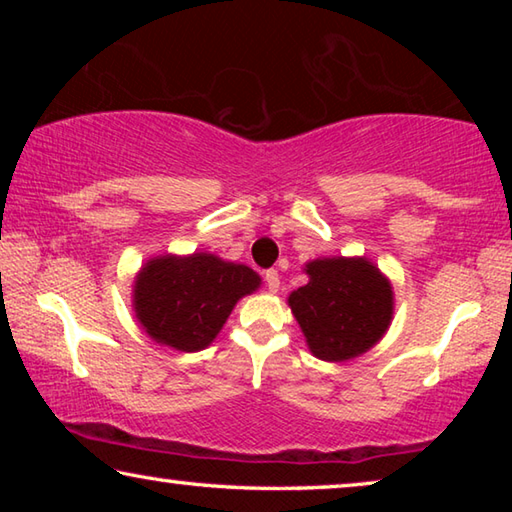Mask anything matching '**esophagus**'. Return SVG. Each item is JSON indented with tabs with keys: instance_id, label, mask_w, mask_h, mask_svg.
Returning <instances> with one entry per match:
<instances>
[{
	"instance_id": "1",
	"label": "esophagus",
	"mask_w": 512,
	"mask_h": 512,
	"mask_svg": "<svg viewBox=\"0 0 512 512\" xmlns=\"http://www.w3.org/2000/svg\"><path fill=\"white\" fill-rule=\"evenodd\" d=\"M264 280H266L268 291H271V293L280 291V275H277V271H266L264 273Z\"/></svg>"
}]
</instances>
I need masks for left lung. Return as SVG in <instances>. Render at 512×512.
Listing matches in <instances>:
<instances>
[{
	"label": "left lung",
	"mask_w": 512,
	"mask_h": 512,
	"mask_svg": "<svg viewBox=\"0 0 512 512\" xmlns=\"http://www.w3.org/2000/svg\"><path fill=\"white\" fill-rule=\"evenodd\" d=\"M302 271L309 282L291 291L287 302L316 359L350 361L384 339L395 293L377 264L368 257H318Z\"/></svg>",
	"instance_id": "1"
}]
</instances>
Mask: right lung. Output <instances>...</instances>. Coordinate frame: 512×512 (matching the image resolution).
Masks as SVG:
<instances>
[{"label":"right lung","mask_w":512,"mask_h":512,"mask_svg":"<svg viewBox=\"0 0 512 512\" xmlns=\"http://www.w3.org/2000/svg\"><path fill=\"white\" fill-rule=\"evenodd\" d=\"M262 287L246 264L212 253L149 257L133 280V311L151 341L178 352L210 345L237 302Z\"/></svg>","instance_id":"right-lung-1"}]
</instances>
